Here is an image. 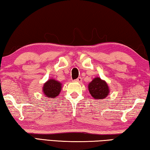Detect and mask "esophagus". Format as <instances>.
I'll use <instances>...</instances> for the list:
<instances>
[{
  "mask_svg": "<svg viewBox=\"0 0 150 150\" xmlns=\"http://www.w3.org/2000/svg\"><path fill=\"white\" fill-rule=\"evenodd\" d=\"M75 81H76V82H78V83H81V81H82V79H81V77H78L77 79H75Z\"/></svg>",
  "mask_w": 150,
  "mask_h": 150,
  "instance_id": "esophagus-1",
  "label": "esophagus"
}]
</instances>
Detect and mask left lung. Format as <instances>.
<instances>
[{"mask_svg": "<svg viewBox=\"0 0 150 150\" xmlns=\"http://www.w3.org/2000/svg\"><path fill=\"white\" fill-rule=\"evenodd\" d=\"M88 89L94 99L96 100L104 99L110 93L107 83L98 77L94 78L92 81L88 83Z\"/></svg>", "mask_w": 150, "mask_h": 150, "instance_id": "left-lung-1", "label": "left lung"}]
</instances>
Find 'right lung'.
I'll return each instance as SVG.
<instances>
[{"instance_id":"add662e5","label":"right lung","mask_w":150,"mask_h":150,"mask_svg":"<svg viewBox=\"0 0 150 150\" xmlns=\"http://www.w3.org/2000/svg\"><path fill=\"white\" fill-rule=\"evenodd\" d=\"M62 88V83L54 79H50L44 84L42 91L46 97L55 98L59 95Z\"/></svg>"}]
</instances>
